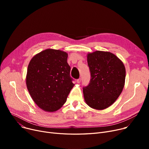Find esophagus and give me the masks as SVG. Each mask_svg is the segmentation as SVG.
Wrapping results in <instances>:
<instances>
[{
    "label": "esophagus",
    "instance_id": "1",
    "mask_svg": "<svg viewBox=\"0 0 149 149\" xmlns=\"http://www.w3.org/2000/svg\"><path fill=\"white\" fill-rule=\"evenodd\" d=\"M81 78H79V79H77V81L78 83H81Z\"/></svg>",
    "mask_w": 149,
    "mask_h": 149
}]
</instances>
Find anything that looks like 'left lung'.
Masks as SVG:
<instances>
[{
  "instance_id": "8db88e82",
  "label": "left lung",
  "mask_w": 149,
  "mask_h": 149,
  "mask_svg": "<svg viewBox=\"0 0 149 149\" xmlns=\"http://www.w3.org/2000/svg\"><path fill=\"white\" fill-rule=\"evenodd\" d=\"M91 80L83 87L84 100L91 107L102 110L112 105L123 89L126 69L113 54L97 51L88 55Z\"/></svg>"
}]
</instances>
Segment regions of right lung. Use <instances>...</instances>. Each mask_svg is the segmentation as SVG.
Returning a JSON list of instances; mask_svg holds the SVG:
<instances>
[{
    "label": "right lung",
    "mask_w": 149,
    "mask_h": 149,
    "mask_svg": "<svg viewBox=\"0 0 149 149\" xmlns=\"http://www.w3.org/2000/svg\"><path fill=\"white\" fill-rule=\"evenodd\" d=\"M67 58L66 52L48 49L36 55L29 62L26 86L36 104L45 111L59 109L74 87Z\"/></svg>",
    "instance_id": "obj_1"
}]
</instances>
